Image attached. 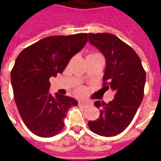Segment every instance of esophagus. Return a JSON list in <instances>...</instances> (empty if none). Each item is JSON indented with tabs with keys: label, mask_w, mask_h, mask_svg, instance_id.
<instances>
[{
	"label": "esophagus",
	"mask_w": 161,
	"mask_h": 161,
	"mask_svg": "<svg viewBox=\"0 0 161 161\" xmlns=\"http://www.w3.org/2000/svg\"><path fill=\"white\" fill-rule=\"evenodd\" d=\"M78 105L80 106V107H84V108H85V107H87L88 105H89V103H87V102H79L78 103Z\"/></svg>",
	"instance_id": "obj_1"
}]
</instances>
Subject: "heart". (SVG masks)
Returning <instances> with one entry per match:
<instances>
[{
    "label": "heart",
    "instance_id": "b5f03b06",
    "mask_svg": "<svg viewBox=\"0 0 161 161\" xmlns=\"http://www.w3.org/2000/svg\"><path fill=\"white\" fill-rule=\"evenodd\" d=\"M95 55H100L99 53H91V54H90L89 56H95ZM77 94H81V93H83V90L82 89H78L77 91Z\"/></svg>",
    "mask_w": 161,
    "mask_h": 161
}]
</instances>
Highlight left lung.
Listing matches in <instances>:
<instances>
[{
  "mask_svg": "<svg viewBox=\"0 0 161 161\" xmlns=\"http://www.w3.org/2000/svg\"><path fill=\"white\" fill-rule=\"evenodd\" d=\"M89 41L106 58L104 92L112 89L114 99L108 103L95 102L100 116L88 125L97 135L111 137L123 132L135 117L144 97L146 71L135 50L111 33H89Z\"/></svg>",
  "mask_w": 161,
  "mask_h": 161,
  "instance_id": "obj_1",
  "label": "left lung"
}]
</instances>
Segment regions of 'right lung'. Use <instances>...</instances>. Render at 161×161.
Listing matches in <instances>:
<instances>
[{
    "label": "right lung",
    "instance_id": "add662e5",
    "mask_svg": "<svg viewBox=\"0 0 161 161\" xmlns=\"http://www.w3.org/2000/svg\"><path fill=\"white\" fill-rule=\"evenodd\" d=\"M88 40V33L58 35L40 40L19 53L11 70L14 97L20 117L30 131L53 137L64 126L68 109L77 100L49 93V78L62 73Z\"/></svg>",
    "mask_w": 161,
    "mask_h": 161
}]
</instances>
